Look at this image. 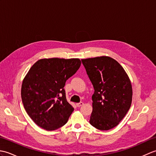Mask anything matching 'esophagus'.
Here are the masks:
<instances>
[{
  "label": "esophagus",
  "instance_id": "1",
  "mask_svg": "<svg viewBox=\"0 0 156 156\" xmlns=\"http://www.w3.org/2000/svg\"><path fill=\"white\" fill-rule=\"evenodd\" d=\"M84 105V103L82 102H78V103H76V106H77L78 107H80L81 106H82Z\"/></svg>",
  "mask_w": 156,
  "mask_h": 156
}]
</instances>
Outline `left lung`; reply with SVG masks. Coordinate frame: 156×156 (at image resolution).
I'll return each instance as SVG.
<instances>
[{
    "label": "left lung",
    "instance_id": "8db88e82",
    "mask_svg": "<svg viewBox=\"0 0 156 156\" xmlns=\"http://www.w3.org/2000/svg\"><path fill=\"white\" fill-rule=\"evenodd\" d=\"M81 60L94 89L90 123L100 130L114 128L131 105L130 79L121 64L108 56Z\"/></svg>",
    "mask_w": 156,
    "mask_h": 156
}]
</instances>
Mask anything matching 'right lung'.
<instances>
[{
    "instance_id": "right-lung-1",
    "label": "right lung",
    "mask_w": 156,
    "mask_h": 156,
    "mask_svg": "<svg viewBox=\"0 0 156 156\" xmlns=\"http://www.w3.org/2000/svg\"><path fill=\"white\" fill-rule=\"evenodd\" d=\"M81 65L78 58H44L29 69L21 86L24 108L35 123L47 131L67 122L74 108L66 100V80Z\"/></svg>"
}]
</instances>
